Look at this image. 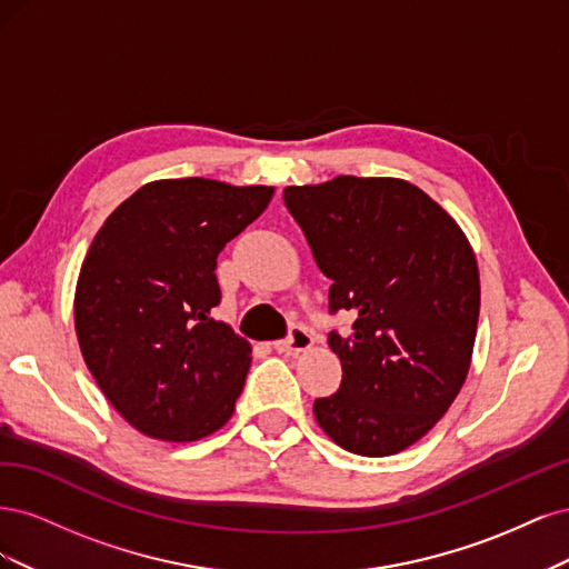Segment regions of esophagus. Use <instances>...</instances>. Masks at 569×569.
Listing matches in <instances>:
<instances>
[{"instance_id": "esophagus-1", "label": "esophagus", "mask_w": 569, "mask_h": 569, "mask_svg": "<svg viewBox=\"0 0 569 569\" xmlns=\"http://www.w3.org/2000/svg\"><path fill=\"white\" fill-rule=\"evenodd\" d=\"M313 347V339L311 335H308L306 330H301V327H295L291 330V335L282 341H274V351L278 353H287V356H297V353H303Z\"/></svg>"}]
</instances>
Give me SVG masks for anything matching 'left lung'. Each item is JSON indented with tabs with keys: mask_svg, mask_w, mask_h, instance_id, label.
Instances as JSON below:
<instances>
[{
	"mask_svg": "<svg viewBox=\"0 0 569 569\" xmlns=\"http://www.w3.org/2000/svg\"><path fill=\"white\" fill-rule=\"evenodd\" d=\"M325 278L341 387L316 399L322 432L343 451L399 453L451 408L470 370L479 320V268L468 237L420 187L399 178L337 176L284 187Z\"/></svg>",
	"mask_w": 569,
	"mask_h": 569,
	"instance_id": "obj_1",
	"label": "left lung"
}]
</instances>
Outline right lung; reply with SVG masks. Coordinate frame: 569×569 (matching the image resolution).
<instances>
[{
    "mask_svg": "<svg viewBox=\"0 0 569 569\" xmlns=\"http://www.w3.org/2000/svg\"><path fill=\"white\" fill-rule=\"evenodd\" d=\"M274 187L153 180L104 220L76 284V335L109 403L137 432L197 441L226 425L251 343L213 320L216 258Z\"/></svg>",
    "mask_w": 569,
    "mask_h": 569,
    "instance_id": "add662e5",
    "label": "right lung"
}]
</instances>
